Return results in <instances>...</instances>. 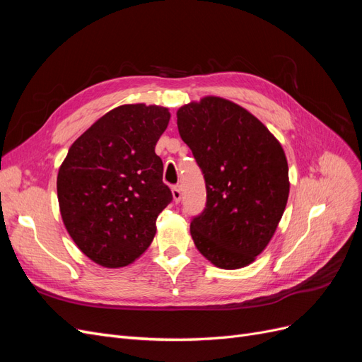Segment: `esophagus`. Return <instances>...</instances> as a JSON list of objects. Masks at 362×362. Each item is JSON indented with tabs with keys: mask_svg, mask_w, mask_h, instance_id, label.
<instances>
[{
	"mask_svg": "<svg viewBox=\"0 0 362 362\" xmlns=\"http://www.w3.org/2000/svg\"><path fill=\"white\" fill-rule=\"evenodd\" d=\"M172 196H173V201L177 204L181 201V189L178 187V185H173L172 187Z\"/></svg>",
	"mask_w": 362,
	"mask_h": 362,
	"instance_id": "esophagus-1",
	"label": "esophagus"
}]
</instances>
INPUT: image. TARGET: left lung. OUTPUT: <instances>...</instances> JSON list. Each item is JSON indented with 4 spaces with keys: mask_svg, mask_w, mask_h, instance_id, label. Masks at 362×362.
I'll return each instance as SVG.
<instances>
[{
    "mask_svg": "<svg viewBox=\"0 0 362 362\" xmlns=\"http://www.w3.org/2000/svg\"><path fill=\"white\" fill-rule=\"evenodd\" d=\"M177 117L206 187L204 211L190 223L193 242L216 267H245L266 249L286 210V152L254 115L223 98L185 104Z\"/></svg>",
    "mask_w": 362,
    "mask_h": 362,
    "instance_id": "obj_1",
    "label": "left lung"
}]
</instances>
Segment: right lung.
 <instances>
[{"mask_svg": "<svg viewBox=\"0 0 362 362\" xmlns=\"http://www.w3.org/2000/svg\"><path fill=\"white\" fill-rule=\"evenodd\" d=\"M168 108H113L76 139L57 175L63 223L86 257L108 269L136 261L154 240L172 201L156 145Z\"/></svg>", "mask_w": 362, "mask_h": 362, "instance_id": "1", "label": "right lung"}]
</instances>
